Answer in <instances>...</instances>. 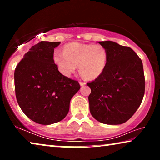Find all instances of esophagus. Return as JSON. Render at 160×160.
<instances>
[{
  "label": "esophagus",
  "mask_w": 160,
  "mask_h": 160,
  "mask_svg": "<svg viewBox=\"0 0 160 160\" xmlns=\"http://www.w3.org/2000/svg\"><path fill=\"white\" fill-rule=\"evenodd\" d=\"M79 84H80L81 86H84V85L86 84V82H82V81H79Z\"/></svg>",
  "instance_id": "1"
}]
</instances>
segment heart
Listing matches in <instances>:
<instances>
[{"label": "heart", "mask_w": 160, "mask_h": 160, "mask_svg": "<svg viewBox=\"0 0 160 160\" xmlns=\"http://www.w3.org/2000/svg\"><path fill=\"white\" fill-rule=\"evenodd\" d=\"M53 60L64 76H71L78 65V71L83 77L87 79H95L106 68L108 52L100 44L74 42L65 46L63 52L54 51Z\"/></svg>", "instance_id": "1"}]
</instances>
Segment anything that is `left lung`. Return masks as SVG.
Segmentation results:
<instances>
[{
	"label": "left lung",
	"instance_id": "1",
	"mask_svg": "<svg viewBox=\"0 0 160 160\" xmlns=\"http://www.w3.org/2000/svg\"><path fill=\"white\" fill-rule=\"evenodd\" d=\"M99 43L108 52V61L103 73L87 83L91 89L89 111L101 123L121 124L132 117L143 100V63L130 47L111 41Z\"/></svg>",
	"mask_w": 160,
	"mask_h": 160
}]
</instances>
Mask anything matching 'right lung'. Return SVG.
Listing matches in <instances>:
<instances>
[{
  "label": "right lung",
  "instance_id": "1",
  "mask_svg": "<svg viewBox=\"0 0 160 160\" xmlns=\"http://www.w3.org/2000/svg\"><path fill=\"white\" fill-rule=\"evenodd\" d=\"M60 43L41 41L32 46L15 68L17 102L29 119L41 124L64 119L80 89L78 81L63 76L54 62V49Z\"/></svg>",
  "mask_w": 160,
  "mask_h": 160
}]
</instances>
